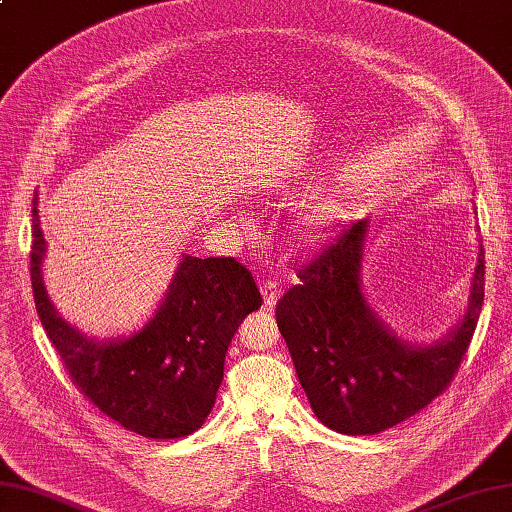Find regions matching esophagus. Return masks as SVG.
<instances>
[{"label":"esophagus","mask_w":512,"mask_h":512,"mask_svg":"<svg viewBox=\"0 0 512 512\" xmlns=\"http://www.w3.org/2000/svg\"><path fill=\"white\" fill-rule=\"evenodd\" d=\"M279 293H282V290H279V286H277L275 282H266V284L262 286V297H264L266 308H273V306L277 304Z\"/></svg>","instance_id":"obj_1"}]
</instances>
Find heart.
Listing matches in <instances>:
<instances>
[{
  "label": "heart",
  "instance_id": "b5f03b06",
  "mask_svg": "<svg viewBox=\"0 0 512 512\" xmlns=\"http://www.w3.org/2000/svg\"><path fill=\"white\" fill-rule=\"evenodd\" d=\"M350 215L342 195H326L308 204L295 219V239L299 244H319L339 230Z\"/></svg>",
  "mask_w": 512,
  "mask_h": 512
}]
</instances>
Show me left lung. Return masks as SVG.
<instances>
[{"mask_svg":"<svg viewBox=\"0 0 512 512\" xmlns=\"http://www.w3.org/2000/svg\"><path fill=\"white\" fill-rule=\"evenodd\" d=\"M368 222L344 230L335 244L297 273L277 302V326L293 357L310 408L344 435H377L424 410L453 382L484 304V248L462 322L430 346L390 333L368 306L362 259Z\"/></svg>","mask_w":512,"mask_h":512,"instance_id":"8db88e82","label":"left lung"}]
</instances>
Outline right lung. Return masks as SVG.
Returning a JSON list of instances; mask_svg holds the SVG:
<instances>
[{"mask_svg": "<svg viewBox=\"0 0 512 512\" xmlns=\"http://www.w3.org/2000/svg\"><path fill=\"white\" fill-rule=\"evenodd\" d=\"M46 242L33 202L30 284L35 308L66 373L104 415L150 439H179L202 428L224 379L230 339L262 306L250 270L235 257H190L153 319L135 335L95 342L59 317L42 279Z\"/></svg>", "mask_w": 512, "mask_h": 512, "instance_id": "right-lung-1", "label": "right lung"}]
</instances>
